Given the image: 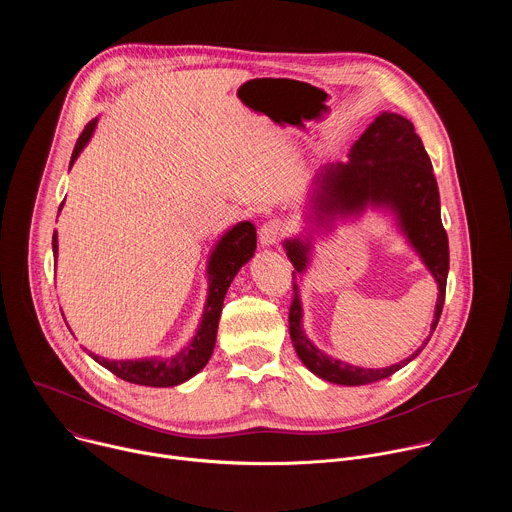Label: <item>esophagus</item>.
<instances>
[{
  "mask_svg": "<svg viewBox=\"0 0 512 512\" xmlns=\"http://www.w3.org/2000/svg\"><path fill=\"white\" fill-rule=\"evenodd\" d=\"M283 235H285V225L281 221H267L259 229V241L265 247L275 245Z\"/></svg>",
  "mask_w": 512,
  "mask_h": 512,
  "instance_id": "obj_1",
  "label": "esophagus"
}]
</instances>
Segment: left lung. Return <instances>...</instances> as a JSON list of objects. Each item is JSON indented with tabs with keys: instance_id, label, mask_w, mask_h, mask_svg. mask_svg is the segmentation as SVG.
Masks as SVG:
<instances>
[{
	"instance_id": "1",
	"label": "left lung",
	"mask_w": 512,
	"mask_h": 512,
	"mask_svg": "<svg viewBox=\"0 0 512 512\" xmlns=\"http://www.w3.org/2000/svg\"><path fill=\"white\" fill-rule=\"evenodd\" d=\"M348 158V162L328 164L316 174L310 192L314 223H318V227H328L336 216L356 214L369 204L393 210L401 231L419 253L440 289L431 322L433 332L444 310L450 247L442 225L440 192H437L431 160L421 137L415 133L409 119L385 111L354 141ZM283 247L296 267L294 275L304 273L308 267L310 245L300 239H289ZM289 336L300 360L316 377L346 387L369 385L391 377L411 362L429 340L427 338L411 356L387 369L352 367V364L324 354L304 334L302 302L296 283L294 302L289 306Z\"/></svg>"
}]
</instances>
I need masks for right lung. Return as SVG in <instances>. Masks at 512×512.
Listing matches in <instances>:
<instances>
[{"label": "right lung", "instance_id": "obj_1", "mask_svg": "<svg viewBox=\"0 0 512 512\" xmlns=\"http://www.w3.org/2000/svg\"><path fill=\"white\" fill-rule=\"evenodd\" d=\"M97 127V119L89 121L83 129V133L77 139L75 152H72L70 166L75 164L81 150L91 139L93 131ZM62 208V204H60ZM257 247V231L255 225L249 221H243L235 225L231 231H227L221 241L212 249L210 261H208V298L206 308L202 314V322L198 326L196 336L188 346H184L178 354L168 358H141V360H109L99 354L87 352L111 371L115 377L129 381L133 385H145V387H174L188 379H192L198 371L206 367V362L214 350L216 342V330H218V318L223 312V302L227 296V289L237 275V271L253 257ZM52 251L58 253V241L56 233L52 235Z\"/></svg>", "mask_w": 512, "mask_h": 512}]
</instances>
